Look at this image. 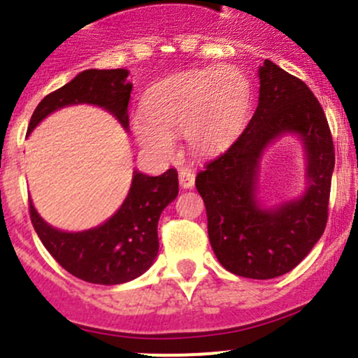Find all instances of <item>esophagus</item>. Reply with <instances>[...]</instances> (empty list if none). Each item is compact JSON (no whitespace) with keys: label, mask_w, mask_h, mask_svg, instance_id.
Returning <instances> with one entry per match:
<instances>
[{"label":"esophagus","mask_w":358,"mask_h":358,"mask_svg":"<svg viewBox=\"0 0 358 358\" xmlns=\"http://www.w3.org/2000/svg\"><path fill=\"white\" fill-rule=\"evenodd\" d=\"M178 180L180 187H183V189H192L194 183H196V173L189 168H182L178 173Z\"/></svg>","instance_id":"obj_1"}]
</instances>
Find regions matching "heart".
Returning a JSON list of instances; mask_svg holds the SVG:
<instances>
[{
    "label": "heart",
    "mask_w": 358,
    "mask_h": 358,
    "mask_svg": "<svg viewBox=\"0 0 358 358\" xmlns=\"http://www.w3.org/2000/svg\"><path fill=\"white\" fill-rule=\"evenodd\" d=\"M248 74L218 66L171 76L147 93L145 117L135 119V135L150 152L171 156L173 136L183 131L192 149H220L237 135L251 109Z\"/></svg>",
    "instance_id": "1"
}]
</instances>
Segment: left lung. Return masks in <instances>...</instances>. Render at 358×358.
I'll return each mask as SVG.
<instances>
[{
    "instance_id": "obj_1",
    "label": "left lung",
    "mask_w": 358,
    "mask_h": 358,
    "mask_svg": "<svg viewBox=\"0 0 358 358\" xmlns=\"http://www.w3.org/2000/svg\"><path fill=\"white\" fill-rule=\"evenodd\" d=\"M258 76L259 99L251 121L225 152L206 162L196 187L218 262L236 275L273 279L291 272L326 230L334 143L322 106L301 79L270 60ZM282 132H296L306 145L309 189L301 200L259 208V157Z\"/></svg>"
}]
</instances>
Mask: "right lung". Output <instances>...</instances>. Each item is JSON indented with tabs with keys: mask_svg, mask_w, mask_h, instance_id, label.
<instances>
[{
	"mask_svg": "<svg viewBox=\"0 0 358 358\" xmlns=\"http://www.w3.org/2000/svg\"><path fill=\"white\" fill-rule=\"evenodd\" d=\"M126 69L83 71L71 83L46 95L38 103L27 131H32L53 110L72 103L103 107L128 128L131 83L126 81ZM176 196V169L171 168L159 176L135 171L131 189L119 211L95 229L76 234L53 229L43 222L32 202H29V215L43 246L62 268L86 282L114 286L136 279L152 265L159 251V216Z\"/></svg>",
	"mask_w": 358,
	"mask_h": 358,
	"instance_id": "obj_1",
	"label": "right lung"
}]
</instances>
